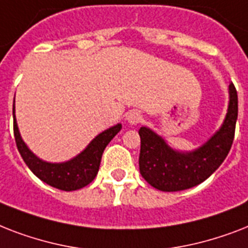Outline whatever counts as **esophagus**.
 I'll use <instances>...</instances> for the list:
<instances>
[{"mask_svg": "<svg viewBox=\"0 0 248 248\" xmlns=\"http://www.w3.org/2000/svg\"><path fill=\"white\" fill-rule=\"evenodd\" d=\"M126 121L127 124H138L141 121V114L138 110H130V112L126 114Z\"/></svg>", "mask_w": 248, "mask_h": 248, "instance_id": "obj_1", "label": "esophagus"}]
</instances>
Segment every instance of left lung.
Listing matches in <instances>:
<instances>
[{
  "mask_svg": "<svg viewBox=\"0 0 248 248\" xmlns=\"http://www.w3.org/2000/svg\"><path fill=\"white\" fill-rule=\"evenodd\" d=\"M238 117V96L229 85L227 116L220 128L194 151L173 149L162 136L149 127H140L139 169L153 188L162 192H179L193 188L210 177L227 158L234 139Z\"/></svg>",
  "mask_w": 248,
  "mask_h": 248,
  "instance_id": "8db88e82",
  "label": "left lung"
}]
</instances>
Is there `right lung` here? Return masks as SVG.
I'll use <instances>...</instances> for the list:
<instances>
[{
  "label": "right lung",
  "mask_w": 248,
  "mask_h": 248,
  "mask_svg": "<svg viewBox=\"0 0 248 248\" xmlns=\"http://www.w3.org/2000/svg\"><path fill=\"white\" fill-rule=\"evenodd\" d=\"M13 118L14 136L16 141L17 151L20 153L21 158L24 159L25 165L28 166L29 170L44 183L60 190H65V192L83 188L95 179L99 171L101 155L105 147L122 128L121 124L107 128L99 135L95 136L79 155L65 162L54 163L46 162L40 157H37L24 143L17 127L16 117H15V100L13 105Z\"/></svg>",
  "instance_id": "1"
}]
</instances>
